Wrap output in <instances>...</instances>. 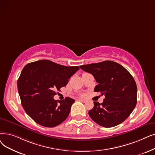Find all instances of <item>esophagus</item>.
Segmentation results:
<instances>
[{
    "label": "esophagus",
    "instance_id": "obj_1",
    "mask_svg": "<svg viewBox=\"0 0 155 155\" xmlns=\"http://www.w3.org/2000/svg\"><path fill=\"white\" fill-rule=\"evenodd\" d=\"M79 100L80 101H82V103H85V102H87V100H86V99H79Z\"/></svg>",
    "mask_w": 155,
    "mask_h": 155
}]
</instances>
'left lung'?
Here are the masks:
<instances>
[{
	"label": "left lung",
	"instance_id": "obj_1",
	"mask_svg": "<svg viewBox=\"0 0 155 155\" xmlns=\"http://www.w3.org/2000/svg\"><path fill=\"white\" fill-rule=\"evenodd\" d=\"M80 68L96 79L98 84L94 91L105 96L102 103L94 102V107L89 111L92 120L106 128L122 123L137 103V85L131 74L111 61L82 65Z\"/></svg>",
	"mask_w": 155,
	"mask_h": 155
}]
</instances>
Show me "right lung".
Returning a JSON list of instances; mask_svg holds the SVG:
<instances>
[{
	"label": "right lung",
	"instance_id": "add662e5",
	"mask_svg": "<svg viewBox=\"0 0 155 155\" xmlns=\"http://www.w3.org/2000/svg\"><path fill=\"white\" fill-rule=\"evenodd\" d=\"M79 67L66 66L49 60H40L26 64L18 80V89L26 114L38 124L54 127L68 117L75 100L66 97L58 102L56 91L68 83Z\"/></svg>",
	"mask_w": 155,
	"mask_h": 155
}]
</instances>
